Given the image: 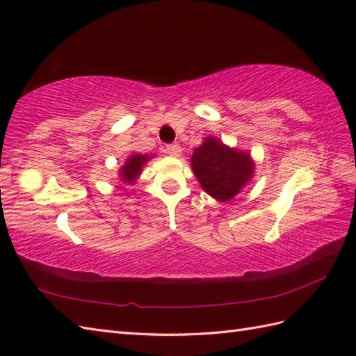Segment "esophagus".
<instances>
[{
	"mask_svg": "<svg viewBox=\"0 0 356 356\" xmlns=\"http://www.w3.org/2000/svg\"><path fill=\"white\" fill-rule=\"evenodd\" d=\"M165 153L168 156L177 157V156H180V153H182V148H180L179 143H170V145L165 147Z\"/></svg>",
	"mask_w": 356,
	"mask_h": 356,
	"instance_id": "34e87169",
	"label": "esophagus"
}]
</instances>
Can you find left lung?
<instances>
[{"label": "left lung", "mask_w": 356, "mask_h": 356, "mask_svg": "<svg viewBox=\"0 0 356 356\" xmlns=\"http://www.w3.org/2000/svg\"><path fill=\"white\" fill-rule=\"evenodd\" d=\"M191 166L203 190L222 202L231 200L254 172L248 153L231 149L216 138H207L194 149Z\"/></svg>", "instance_id": "1"}]
</instances>
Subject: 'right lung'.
<instances>
[{
  "label": "right lung",
  "instance_id": "obj_1",
  "mask_svg": "<svg viewBox=\"0 0 356 356\" xmlns=\"http://www.w3.org/2000/svg\"><path fill=\"white\" fill-rule=\"evenodd\" d=\"M148 161V156L143 154H133L128 157V161L120 170V176H122L124 182L131 184L133 180L139 176V172L142 170V165Z\"/></svg>",
  "mask_w": 356,
  "mask_h": 356
}]
</instances>
